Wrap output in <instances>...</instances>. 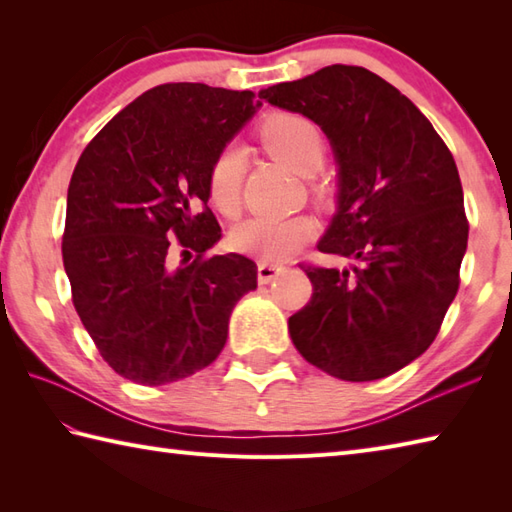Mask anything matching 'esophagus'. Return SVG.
Segmentation results:
<instances>
[{
	"label": "esophagus",
	"instance_id": "esophagus-1",
	"mask_svg": "<svg viewBox=\"0 0 512 512\" xmlns=\"http://www.w3.org/2000/svg\"><path fill=\"white\" fill-rule=\"evenodd\" d=\"M279 273H284V266L262 262L257 266V281L259 284H270V281H273Z\"/></svg>",
	"mask_w": 512,
	"mask_h": 512
}]
</instances>
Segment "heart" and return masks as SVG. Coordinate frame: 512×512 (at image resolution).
<instances>
[{
	"label": "heart",
	"mask_w": 512,
	"mask_h": 512,
	"mask_svg": "<svg viewBox=\"0 0 512 512\" xmlns=\"http://www.w3.org/2000/svg\"><path fill=\"white\" fill-rule=\"evenodd\" d=\"M259 138L270 154L301 176L319 171L325 160V149H328L321 127L312 118L295 112L270 114L259 125ZM244 169V149L235 143L224 145L211 160L209 173H206V193H209V202L222 215L231 217L239 209ZM314 231L317 226L308 215H255L233 228L231 246L237 253L273 264L295 255L314 237Z\"/></svg>",
	"instance_id": "obj_1"
}]
</instances>
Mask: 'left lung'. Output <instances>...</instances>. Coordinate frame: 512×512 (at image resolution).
Returning a JSON list of instances; mask_svg holds the SVG:
<instances>
[{"label":"left lung","instance_id":"8db88e82","mask_svg":"<svg viewBox=\"0 0 512 512\" xmlns=\"http://www.w3.org/2000/svg\"><path fill=\"white\" fill-rule=\"evenodd\" d=\"M321 125L339 162V211L321 253L352 270L301 264L312 297L288 319L299 354L352 383L385 378L436 339L460 288L469 220L449 147L394 85L328 65L262 90Z\"/></svg>","mask_w":512,"mask_h":512}]
</instances>
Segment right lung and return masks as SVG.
I'll list each match as a JSON object with an SVG mask.
<instances>
[{"mask_svg":"<svg viewBox=\"0 0 512 512\" xmlns=\"http://www.w3.org/2000/svg\"><path fill=\"white\" fill-rule=\"evenodd\" d=\"M257 94L162 83L96 134L76 162L63 228L72 303L96 350L138 385H167L211 365L257 266L206 255L220 224L206 173L257 107ZM195 254L176 269L172 257Z\"/></svg>","mask_w":512,"mask_h":512,"instance_id":"add662e5","label":"right lung"}]
</instances>
